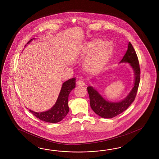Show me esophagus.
<instances>
[{
  "label": "esophagus",
  "mask_w": 159,
  "mask_h": 159,
  "mask_svg": "<svg viewBox=\"0 0 159 159\" xmlns=\"http://www.w3.org/2000/svg\"><path fill=\"white\" fill-rule=\"evenodd\" d=\"M76 83H77L78 85L82 86H83L85 85L84 82L83 80H77V82H76Z\"/></svg>",
  "instance_id": "1"
}]
</instances>
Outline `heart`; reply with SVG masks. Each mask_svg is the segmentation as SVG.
Wrapping results in <instances>:
<instances>
[{"label":"heart","instance_id":"1","mask_svg":"<svg viewBox=\"0 0 159 159\" xmlns=\"http://www.w3.org/2000/svg\"><path fill=\"white\" fill-rule=\"evenodd\" d=\"M92 53L87 58V67L93 70L100 69L104 66L112 53V46L110 43H102L100 40H93L86 44L85 52Z\"/></svg>","mask_w":159,"mask_h":159}]
</instances>
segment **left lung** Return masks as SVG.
<instances>
[{"mask_svg":"<svg viewBox=\"0 0 159 159\" xmlns=\"http://www.w3.org/2000/svg\"><path fill=\"white\" fill-rule=\"evenodd\" d=\"M120 62L130 63L135 73L134 87L127 97L120 102L107 101L93 87H87L90 107L97 115L104 118H111L125 111L134 101L137 94L140 79V69L138 58L130 42L128 50Z\"/></svg>","mask_w":159,"mask_h":159,"instance_id":"8db88e82","label":"left lung"}]
</instances>
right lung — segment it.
<instances>
[{
  "instance_id": "add662e5",
  "label": "right lung",
  "mask_w": 159,
  "mask_h": 159,
  "mask_svg": "<svg viewBox=\"0 0 159 159\" xmlns=\"http://www.w3.org/2000/svg\"><path fill=\"white\" fill-rule=\"evenodd\" d=\"M33 39H30L27 43ZM76 86V79H69L63 83L61 90L59 94L57 101L51 110L43 112H37L30 110L35 116L40 120L50 123H57L63 119L67 115L69 108L68 107L69 94Z\"/></svg>"
}]
</instances>
